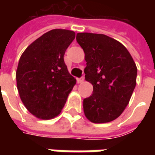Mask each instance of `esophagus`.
<instances>
[{"instance_id":"34e87169","label":"esophagus","mask_w":155,"mask_h":155,"mask_svg":"<svg viewBox=\"0 0 155 155\" xmlns=\"http://www.w3.org/2000/svg\"><path fill=\"white\" fill-rule=\"evenodd\" d=\"M84 76H82V77L79 78V79H77V83L78 84H80V83L84 82Z\"/></svg>"}]
</instances>
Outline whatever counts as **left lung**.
I'll return each instance as SVG.
<instances>
[{
	"label": "left lung",
	"mask_w": 155,
	"mask_h": 155,
	"mask_svg": "<svg viewBox=\"0 0 155 155\" xmlns=\"http://www.w3.org/2000/svg\"><path fill=\"white\" fill-rule=\"evenodd\" d=\"M76 41L85 54V80L93 86L84 100V112L93 123L117 118L128 105L136 86L137 69L120 42L107 35L78 33Z\"/></svg>",
	"instance_id": "8db88e82"
}]
</instances>
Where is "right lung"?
Returning <instances> with one entry per match:
<instances>
[{
  "label": "right lung",
  "mask_w": 155,
  "mask_h": 155,
  "mask_svg": "<svg viewBox=\"0 0 155 155\" xmlns=\"http://www.w3.org/2000/svg\"><path fill=\"white\" fill-rule=\"evenodd\" d=\"M75 37L71 30H50L21 56L16 72L19 96L28 111L38 118L49 120L58 116L76 83L63 59Z\"/></svg>",
  "instance_id": "1"
}]
</instances>
